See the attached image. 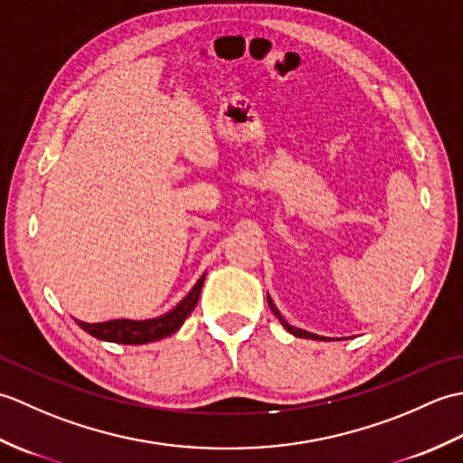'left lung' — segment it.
Listing matches in <instances>:
<instances>
[{
  "mask_svg": "<svg viewBox=\"0 0 463 463\" xmlns=\"http://www.w3.org/2000/svg\"><path fill=\"white\" fill-rule=\"evenodd\" d=\"M267 298H269V307H270V310L274 312V317H277L279 320H280V324L284 328H287L290 334H294V336L297 338H310V340H330V338H326V336H318V334H312V332H307V330H302V328H297V326H292V324H288L287 320H284V317L280 314V310L274 307V302L270 300V297L267 294Z\"/></svg>",
  "mask_w": 463,
  "mask_h": 463,
  "instance_id": "1",
  "label": "left lung"
}]
</instances>
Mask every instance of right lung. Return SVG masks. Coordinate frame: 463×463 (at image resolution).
<instances>
[{"mask_svg": "<svg viewBox=\"0 0 463 463\" xmlns=\"http://www.w3.org/2000/svg\"><path fill=\"white\" fill-rule=\"evenodd\" d=\"M204 282V274L196 280L191 292L176 304L173 310H169L163 317L149 318V320H129V318H119V320H109V322H81L75 320L80 326L90 332L91 336L105 340V342H117V344H146V342H155L171 336L173 332L179 330L183 326V322L186 317L194 310L196 302H199L201 297V288Z\"/></svg>", "mask_w": 463, "mask_h": 463, "instance_id": "obj_1", "label": "right lung"}]
</instances>
